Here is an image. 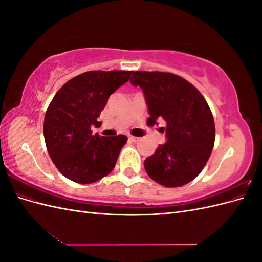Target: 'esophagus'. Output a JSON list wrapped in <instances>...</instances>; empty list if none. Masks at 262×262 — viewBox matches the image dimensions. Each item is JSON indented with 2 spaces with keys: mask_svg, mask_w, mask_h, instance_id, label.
<instances>
[{
  "mask_svg": "<svg viewBox=\"0 0 262 262\" xmlns=\"http://www.w3.org/2000/svg\"><path fill=\"white\" fill-rule=\"evenodd\" d=\"M139 140H140V138H137V137H132V136L129 137V141L133 142V143H136V142H138Z\"/></svg>",
  "mask_w": 262,
  "mask_h": 262,
  "instance_id": "34e87169",
  "label": "esophagus"
}]
</instances>
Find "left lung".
Returning a JSON list of instances; mask_svg holds the SVG:
<instances>
[{"instance_id":"left-lung-1","label":"left lung","mask_w":262,"mask_h":262,"mask_svg":"<svg viewBox=\"0 0 262 262\" xmlns=\"http://www.w3.org/2000/svg\"><path fill=\"white\" fill-rule=\"evenodd\" d=\"M130 82L144 93L147 124L166 122L165 144L144 161L147 175L165 187L193 180L207 164L215 141L211 109L202 94L185 78L166 72L136 71Z\"/></svg>"}]
</instances>
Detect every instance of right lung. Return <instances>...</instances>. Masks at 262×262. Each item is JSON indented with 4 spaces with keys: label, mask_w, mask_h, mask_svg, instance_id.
<instances>
[{
    "label": "right lung",
    "mask_w": 262,
    "mask_h": 262,
    "mask_svg": "<svg viewBox=\"0 0 262 262\" xmlns=\"http://www.w3.org/2000/svg\"><path fill=\"white\" fill-rule=\"evenodd\" d=\"M133 71H90L73 77L54 95L43 122L46 146L63 176L93 184L112 172L125 136L93 134L108 98L129 81Z\"/></svg>",
    "instance_id": "right-lung-1"
}]
</instances>
